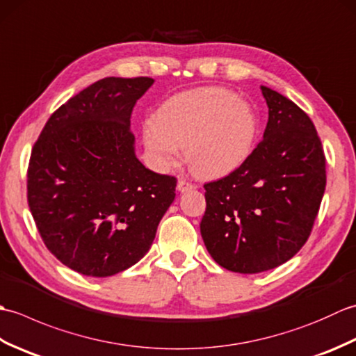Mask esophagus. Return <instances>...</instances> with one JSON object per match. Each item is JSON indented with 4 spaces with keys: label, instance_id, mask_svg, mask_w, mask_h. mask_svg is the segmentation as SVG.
<instances>
[{
    "label": "esophagus",
    "instance_id": "34e87169",
    "mask_svg": "<svg viewBox=\"0 0 356 356\" xmlns=\"http://www.w3.org/2000/svg\"><path fill=\"white\" fill-rule=\"evenodd\" d=\"M194 188H195V185L191 184V182H188V180H185V179L179 180V182H177V190H179L180 193L191 191V190H194Z\"/></svg>",
    "mask_w": 356,
    "mask_h": 356
}]
</instances>
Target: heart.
Segmentation results:
<instances>
[{
    "instance_id": "1",
    "label": "heart",
    "mask_w": 356,
    "mask_h": 356,
    "mask_svg": "<svg viewBox=\"0 0 356 356\" xmlns=\"http://www.w3.org/2000/svg\"><path fill=\"white\" fill-rule=\"evenodd\" d=\"M259 118L252 105L222 87L195 88L171 97L157 119L143 127L154 163L170 170L186 148V162L199 177L228 176L251 156Z\"/></svg>"
}]
</instances>
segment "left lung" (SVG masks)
<instances>
[{
    "instance_id": "1",
    "label": "left lung",
    "mask_w": 356,
    "mask_h": 356,
    "mask_svg": "<svg viewBox=\"0 0 356 356\" xmlns=\"http://www.w3.org/2000/svg\"><path fill=\"white\" fill-rule=\"evenodd\" d=\"M269 108L263 139L248 161L205 188L200 232L222 268L274 269L307 241L326 190V157L315 125L297 104L261 87Z\"/></svg>"
}]
</instances>
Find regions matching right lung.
<instances>
[{"mask_svg": "<svg viewBox=\"0 0 356 356\" xmlns=\"http://www.w3.org/2000/svg\"><path fill=\"white\" fill-rule=\"evenodd\" d=\"M153 78H104L45 122L27 168V202L49 251L67 268L110 277L138 263L176 197L177 179L134 154L130 118Z\"/></svg>", "mask_w": 356, "mask_h": 356, "instance_id": "add662e5", "label": "right lung"}]
</instances>
